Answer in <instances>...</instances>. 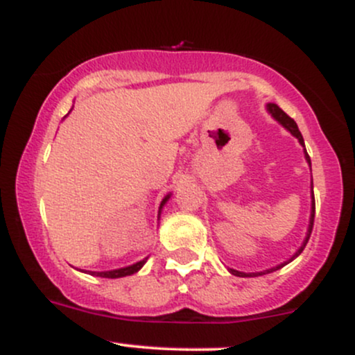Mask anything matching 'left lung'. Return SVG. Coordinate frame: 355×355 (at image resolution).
<instances>
[{
  "instance_id": "8db88e82",
  "label": "left lung",
  "mask_w": 355,
  "mask_h": 355,
  "mask_svg": "<svg viewBox=\"0 0 355 355\" xmlns=\"http://www.w3.org/2000/svg\"><path fill=\"white\" fill-rule=\"evenodd\" d=\"M267 110H268V113H270V115L274 116L275 120L279 121V123L284 126V128H287L288 132H291L292 135H294V137L297 138V140L300 141V145L305 146V145H304V138H302V133H300L299 126H297L295 121L292 120V118L288 116L287 113H285L282 108H279V107H277L275 103H268V105H267ZM305 160H307V162H309V165H311V157H309V155H307V150H305ZM312 198H313V190H312ZM313 215H315V202H312V214H311V223H309L307 237H305L304 243H302V247H300L299 250L295 252V255L292 257V259L288 260V262H292V260H294L295 257H299L300 254H302V250H304V248H305V245H307L309 239H311V234H312V227H313ZM288 262H285V263H288ZM285 263H280V266H277V267H272V268H268V270H266V272H257V274H245V272H239V270H234V268H230V272H232V274H234V275H237V277H259V275H262V274H270V272H274V270H279V268H280V267H284Z\"/></svg>"
}]
</instances>
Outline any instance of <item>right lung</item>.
I'll use <instances>...</instances> for the list:
<instances>
[{
  "mask_svg": "<svg viewBox=\"0 0 355 355\" xmlns=\"http://www.w3.org/2000/svg\"><path fill=\"white\" fill-rule=\"evenodd\" d=\"M168 198H170V195H166V197L164 198V202H162L160 209L165 205V202L168 200ZM145 262H146V259L140 260V262H137V263H133V266H128V267H123V268H116V270H108V272H89V274L95 275V277H103V279H120V277H126V275L135 274V272H138L141 267L145 266Z\"/></svg>",
  "mask_w": 355,
  "mask_h": 355,
  "instance_id": "add662e5",
  "label": "right lung"
}]
</instances>
